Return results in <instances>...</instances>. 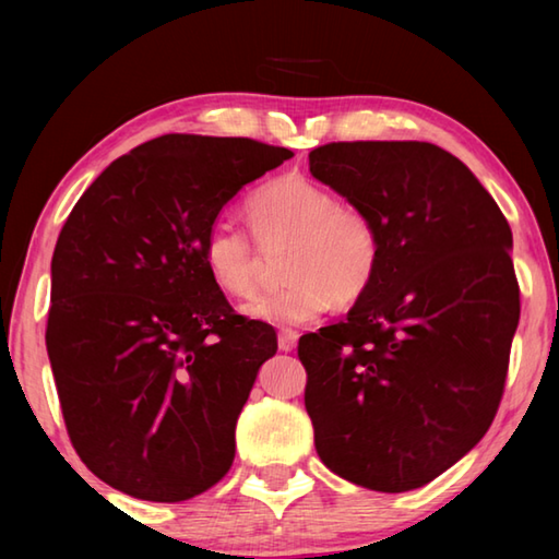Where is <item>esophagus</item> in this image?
I'll use <instances>...</instances> for the list:
<instances>
[{"label":"esophagus","instance_id":"34e87169","mask_svg":"<svg viewBox=\"0 0 559 559\" xmlns=\"http://www.w3.org/2000/svg\"><path fill=\"white\" fill-rule=\"evenodd\" d=\"M298 338H300L298 331L281 329V331H278V348H281L283 353H290V350H295V346H298Z\"/></svg>","mask_w":559,"mask_h":559}]
</instances>
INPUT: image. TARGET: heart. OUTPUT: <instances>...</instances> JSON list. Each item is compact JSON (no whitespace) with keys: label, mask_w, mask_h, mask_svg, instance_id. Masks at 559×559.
<instances>
[{"label":"heart","mask_w":559,"mask_h":559,"mask_svg":"<svg viewBox=\"0 0 559 559\" xmlns=\"http://www.w3.org/2000/svg\"><path fill=\"white\" fill-rule=\"evenodd\" d=\"M247 216L261 247L290 245L286 288L245 305V314L276 326H302L331 310L353 305L372 288L382 266V230L370 213L343 204L336 192L305 175H281L247 201ZM201 257L211 281L230 295L252 298L261 252L240 225L213 223Z\"/></svg>","instance_id":"b5f03b06"}]
</instances>
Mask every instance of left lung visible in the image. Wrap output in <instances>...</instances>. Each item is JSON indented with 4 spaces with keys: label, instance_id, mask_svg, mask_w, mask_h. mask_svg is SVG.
Wrapping results in <instances>:
<instances>
[{
    "label": "left lung",
    "instance_id": "8db88e82",
    "mask_svg": "<svg viewBox=\"0 0 559 559\" xmlns=\"http://www.w3.org/2000/svg\"><path fill=\"white\" fill-rule=\"evenodd\" d=\"M310 173L382 230L372 288L298 343L317 454L367 490H415L500 408L521 310L512 230L476 175L427 141H334Z\"/></svg>",
    "mask_w": 559,
    "mask_h": 559
}]
</instances>
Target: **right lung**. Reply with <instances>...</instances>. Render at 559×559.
Instances as JSON below:
<instances>
[{"label":"right lung","instance_id":"obj_1","mask_svg":"<svg viewBox=\"0 0 559 559\" xmlns=\"http://www.w3.org/2000/svg\"><path fill=\"white\" fill-rule=\"evenodd\" d=\"M288 158L254 139L165 134L71 209L45 343L71 444L115 490L182 502L230 471L237 415L278 341L233 310L201 245L247 182Z\"/></svg>","mask_w":559,"mask_h":559}]
</instances>
